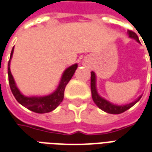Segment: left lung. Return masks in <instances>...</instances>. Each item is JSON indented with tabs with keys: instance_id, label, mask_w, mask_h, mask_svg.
I'll use <instances>...</instances> for the list:
<instances>
[{
	"instance_id": "left-lung-1",
	"label": "left lung",
	"mask_w": 152,
	"mask_h": 152,
	"mask_svg": "<svg viewBox=\"0 0 152 152\" xmlns=\"http://www.w3.org/2000/svg\"><path fill=\"white\" fill-rule=\"evenodd\" d=\"M128 34L130 38L135 39L137 42L140 43L138 37L136 34V33L132 31V30H128ZM91 88L92 99L94 100V104L98 106L99 109H102L103 111H104L106 113H112V114H118V113H124L126 110L132 108L136 103H137L140 100V99L142 98V95H141L140 97H138L136 99L135 101L132 102V103L128 104H125V105H116V104H113L112 103H110L108 100H106L105 99L102 98L101 96H99V94H98L97 89H96V76H95V73L94 72H91Z\"/></svg>"
}]
</instances>
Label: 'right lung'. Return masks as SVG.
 Here are the masks:
<instances>
[{
	"instance_id": "obj_1",
	"label": "right lung",
	"mask_w": 152,
	"mask_h": 152,
	"mask_svg": "<svg viewBox=\"0 0 152 152\" xmlns=\"http://www.w3.org/2000/svg\"><path fill=\"white\" fill-rule=\"evenodd\" d=\"M14 52V48H12L10 58L8 62V77H9V84L10 90L12 91V94H14L15 98L21 105H23L25 108H27L29 110H31L34 113H49L56 109L64 98V91H65L66 86L67 85L70 80L74 75L77 68V64L69 66L68 68L65 70V72L62 74L61 81L59 83V86L57 88V90L54 91L53 93L46 95V96H32L28 97L24 96V94H21V92L17 88L15 80H14L12 74L10 72V59L12 58Z\"/></svg>"
}]
</instances>
